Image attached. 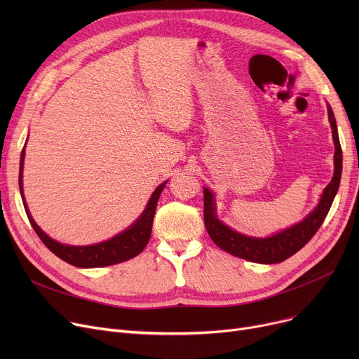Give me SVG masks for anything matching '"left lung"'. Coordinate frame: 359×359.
<instances>
[{"instance_id": "obj_1", "label": "left lung", "mask_w": 359, "mask_h": 359, "mask_svg": "<svg viewBox=\"0 0 359 359\" xmlns=\"http://www.w3.org/2000/svg\"><path fill=\"white\" fill-rule=\"evenodd\" d=\"M329 121L332 125L333 141H334V175L332 182L326 186V189L320 199L317 208L301 222L295 224L294 227L280 231L268 238H255L243 236L227 225H224L215 217V205L214 196L208 189H203V222L205 229L208 231L212 241L219 249L234 255L237 257L246 259L255 263H279L284 262L292 255H295L299 249H303L306 244L313 238V236L323 224L334 195L339 189L342 176V148L339 142L337 126L334 121L333 110L327 106Z\"/></svg>"}]
</instances>
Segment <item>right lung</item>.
Listing matches in <instances>:
<instances>
[{
	"mask_svg": "<svg viewBox=\"0 0 359 359\" xmlns=\"http://www.w3.org/2000/svg\"><path fill=\"white\" fill-rule=\"evenodd\" d=\"M23 163H25V148L22 151L20 175H18V184H20L22 195H23V187H22ZM164 186H165V182L161 183L154 191L153 196L149 198L147 203L145 211L141 214V217L135 221L134 225H130L128 230L118 234L116 237L99 244H93V246H68V244H61L58 241L52 240L39 227H37V224L33 221L26 206L25 196H23V203H25V210L33 230L53 255H56L60 259L69 263V265H74L77 268H100V266L116 265V263L129 260L132 257L138 256L145 249L151 236V227H153L157 202L164 189Z\"/></svg>",
	"mask_w": 359,
	"mask_h": 359,
	"instance_id": "obj_1",
	"label": "right lung"
}]
</instances>
